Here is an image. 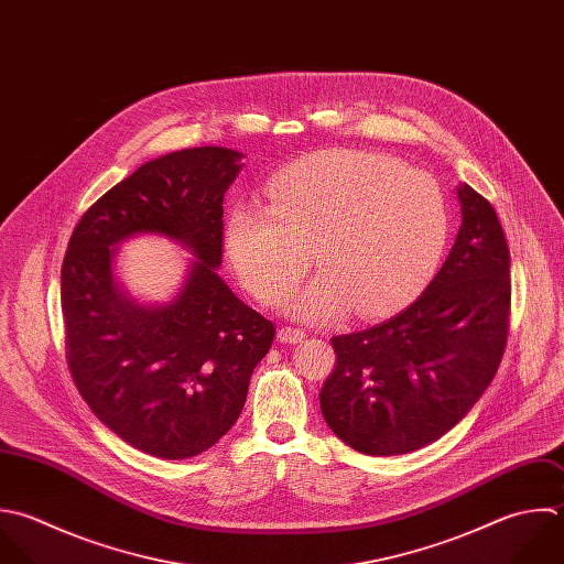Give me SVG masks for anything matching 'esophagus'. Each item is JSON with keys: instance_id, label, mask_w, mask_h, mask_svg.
I'll return each mask as SVG.
<instances>
[{"instance_id": "34e87169", "label": "esophagus", "mask_w": 564, "mask_h": 564, "mask_svg": "<svg viewBox=\"0 0 564 564\" xmlns=\"http://www.w3.org/2000/svg\"><path fill=\"white\" fill-rule=\"evenodd\" d=\"M279 338L283 340V343H301L303 338H305V332L301 329V327H290V325H285V327H281L279 329Z\"/></svg>"}]
</instances>
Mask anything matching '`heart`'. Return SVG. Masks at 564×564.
<instances>
[{
    "label": "heart",
    "mask_w": 564,
    "mask_h": 564,
    "mask_svg": "<svg viewBox=\"0 0 564 564\" xmlns=\"http://www.w3.org/2000/svg\"><path fill=\"white\" fill-rule=\"evenodd\" d=\"M270 208L237 206L226 248L243 288L281 303L305 276L312 252L323 274L294 314L325 318L345 305L376 318L409 305L433 279L451 237V202L435 175L367 151H321L283 169Z\"/></svg>",
    "instance_id": "b5f03b06"
}]
</instances>
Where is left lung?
<instances>
[{
    "instance_id": "left-lung-1",
    "label": "left lung",
    "mask_w": 564,
    "mask_h": 564,
    "mask_svg": "<svg viewBox=\"0 0 564 564\" xmlns=\"http://www.w3.org/2000/svg\"><path fill=\"white\" fill-rule=\"evenodd\" d=\"M462 226L437 276L398 316L332 338L321 389L327 426L362 455L420 451L484 395L501 365L512 305L510 248L495 206L457 188Z\"/></svg>"
}]
</instances>
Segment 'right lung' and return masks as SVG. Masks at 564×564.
<instances>
[{"label": "right lung", "instance_id": "right-lung-1", "mask_svg": "<svg viewBox=\"0 0 564 564\" xmlns=\"http://www.w3.org/2000/svg\"><path fill=\"white\" fill-rule=\"evenodd\" d=\"M239 158L195 147L142 164L83 213L61 265L65 358L78 393L109 431L160 459L195 457L232 429L274 340V323L215 272ZM135 231L166 234L196 254L169 306L140 308L112 281V246Z\"/></svg>", "mask_w": 564, "mask_h": 564}]
</instances>
